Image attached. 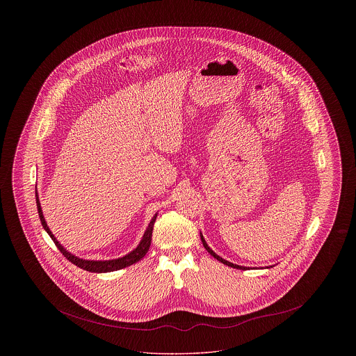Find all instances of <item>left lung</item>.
I'll return each instance as SVG.
<instances>
[{"instance_id": "obj_1", "label": "left lung", "mask_w": 356, "mask_h": 356, "mask_svg": "<svg viewBox=\"0 0 356 356\" xmlns=\"http://www.w3.org/2000/svg\"><path fill=\"white\" fill-rule=\"evenodd\" d=\"M200 237H202V241H203L204 248H205V250H207L209 254H212L215 259H218L219 261H221L222 264H225V266H228V267H232V268H236V270H247V267H241V266H237V264H234V263H231V261H227V260H224L222 257H220L219 254H215V252H213V251H212V250L208 247V244L205 243V240H204V237L202 234H200Z\"/></svg>"}]
</instances>
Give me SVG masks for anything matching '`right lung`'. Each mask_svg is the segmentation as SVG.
<instances>
[{"mask_svg": "<svg viewBox=\"0 0 356 356\" xmlns=\"http://www.w3.org/2000/svg\"><path fill=\"white\" fill-rule=\"evenodd\" d=\"M35 203H37V211H38V216H40L41 224H42L44 229L48 232V235L51 237V240L54 241L56 247L60 250L61 254H64V256L68 259L70 263H73L74 266L83 268L85 271L102 273V272L118 271V270H121V268H125V267H128V266L135 264L138 260H141V259L145 256V254L148 252L149 247H151L153 224H154V221H156L157 213L153 216L152 220H151L148 228H147V231L144 232V236L141 238V241L138 243V245L136 247L132 252H129V254H125V256H122V257H119V259H113V260H85V259H80V257H77V256H74V254L68 252V251L58 243V240L54 237V235L51 234L49 227L47 225V221L44 219V215H42V209H41V204H40V199H38L37 191H35Z\"/></svg>", "mask_w": 356, "mask_h": 356, "instance_id": "right-lung-1", "label": "right lung"}]
</instances>
